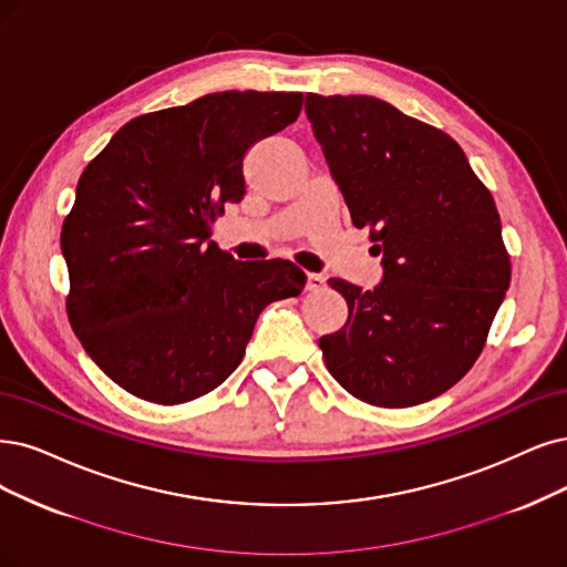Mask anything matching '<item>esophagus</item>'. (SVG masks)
Returning a JSON list of instances; mask_svg holds the SVG:
<instances>
[{
    "label": "esophagus",
    "mask_w": 567,
    "mask_h": 567,
    "mask_svg": "<svg viewBox=\"0 0 567 567\" xmlns=\"http://www.w3.org/2000/svg\"><path fill=\"white\" fill-rule=\"evenodd\" d=\"M322 287H324V278L318 276V272H308V276H306V289L308 291H318Z\"/></svg>",
    "instance_id": "obj_1"
}]
</instances>
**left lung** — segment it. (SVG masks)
Listing matches in <instances>:
<instances>
[{
  "label": "left lung",
  "mask_w": 567,
  "mask_h": 567,
  "mask_svg": "<svg viewBox=\"0 0 567 567\" xmlns=\"http://www.w3.org/2000/svg\"><path fill=\"white\" fill-rule=\"evenodd\" d=\"M350 219L383 255V282L329 285L348 322L320 339L329 373L385 409L434 400L474 367L512 280L495 200L430 123L369 95H306Z\"/></svg>",
  "instance_id": "obj_1"
}]
</instances>
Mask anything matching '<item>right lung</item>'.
Listing matches in <instances>:
<instances>
[{"mask_svg": "<svg viewBox=\"0 0 567 567\" xmlns=\"http://www.w3.org/2000/svg\"><path fill=\"white\" fill-rule=\"evenodd\" d=\"M301 104V93H209L128 121L86 165L60 234L68 318L125 392L198 400L240 364L259 312L303 291L291 261H236L209 240L245 196L249 146L295 123Z\"/></svg>", "mask_w": 567, "mask_h": 567, "instance_id": "add662e5", "label": "right lung"}]
</instances>
